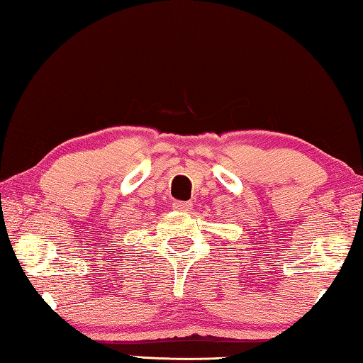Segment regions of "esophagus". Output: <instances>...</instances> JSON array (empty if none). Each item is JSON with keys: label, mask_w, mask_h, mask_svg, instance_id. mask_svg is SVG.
<instances>
[{"label": "esophagus", "mask_w": 363, "mask_h": 363, "mask_svg": "<svg viewBox=\"0 0 363 363\" xmlns=\"http://www.w3.org/2000/svg\"><path fill=\"white\" fill-rule=\"evenodd\" d=\"M172 207L175 210H184V211H189L191 208H193V202L191 201H175L172 203Z\"/></svg>", "instance_id": "1"}]
</instances>
